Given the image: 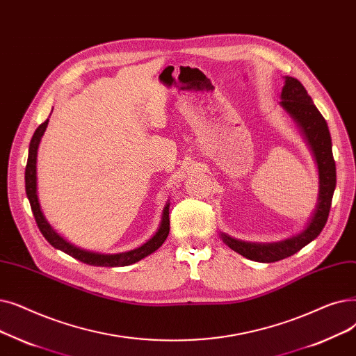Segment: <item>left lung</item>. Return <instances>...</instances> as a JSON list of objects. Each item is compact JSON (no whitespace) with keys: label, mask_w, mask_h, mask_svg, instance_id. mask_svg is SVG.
<instances>
[{"label":"left lung","mask_w":356,"mask_h":356,"mask_svg":"<svg viewBox=\"0 0 356 356\" xmlns=\"http://www.w3.org/2000/svg\"><path fill=\"white\" fill-rule=\"evenodd\" d=\"M284 79L280 104L297 123L304 140L312 150L318 171V194L313 214L301 232L273 243L245 242L220 232V238L232 250L250 261L265 264L289 258L317 238L327 222L336 188V165L332 152V138L325 117L320 114L312 97L298 79L293 76H284Z\"/></svg>","instance_id":"1"}]
</instances>
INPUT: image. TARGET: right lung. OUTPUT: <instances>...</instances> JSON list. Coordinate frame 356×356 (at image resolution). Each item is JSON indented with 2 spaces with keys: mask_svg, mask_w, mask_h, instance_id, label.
Wrapping results in <instances>:
<instances>
[{
  "mask_svg": "<svg viewBox=\"0 0 356 356\" xmlns=\"http://www.w3.org/2000/svg\"><path fill=\"white\" fill-rule=\"evenodd\" d=\"M47 123H49V118L44 123H42L36 129L35 134H33L30 146H29V159H27L26 175H24L26 194L30 201L33 216H35L36 223H38L42 234L44 236V239L54 248L67 253V255H71L72 258H75L83 264H88L92 266H111V268L127 266V265H131L134 262L146 258L147 255H150V253H154L156 249H159L169 234V200L166 201V204L162 210L161 223H159V227L155 232V234L152 236L149 241H146L143 245H140L139 248L127 250V252L98 253V252H90L86 249H81V248L70 243L66 239H63L62 236L52 226H50V223L47 222L43 211H42L39 195H38V150H39L40 140L46 131Z\"/></svg>",
  "mask_w": 356,
  "mask_h": 356,
  "instance_id": "right-lung-1",
  "label": "right lung"
}]
</instances>
